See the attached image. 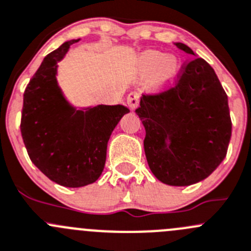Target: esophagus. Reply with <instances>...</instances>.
<instances>
[{
	"mask_svg": "<svg viewBox=\"0 0 251 251\" xmlns=\"http://www.w3.org/2000/svg\"><path fill=\"white\" fill-rule=\"evenodd\" d=\"M140 99H141V96L138 93H130L127 97L128 106H130L132 110L137 109L138 105H140Z\"/></svg>",
	"mask_w": 251,
	"mask_h": 251,
	"instance_id": "esophagus-1",
	"label": "esophagus"
}]
</instances>
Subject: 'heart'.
<instances>
[{"label": "heart", "instance_id": "b5f03b06", "mask_svg": "<svg viewBox=\"0 0 251 251\" xmlns=\"http://www.w3.org/2000/svg\"><path fill=\"white\" fill-rule=\"evenodd\" d=\"M143 72H154L157 70L158 78L164 83H170L176 78L180 71V62L175 56L167 55L157 50L145 51L138 58Z\"/></svg>", "mask_w": 251, "mask_h": 251}]
</instances>
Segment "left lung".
<instances>
[{
  "label": "left lung",
  "mask_w": 251,
  "mask_h": 251,
  "mask_svg": "<svg viewBox=\"0 0 251 251\" xmlns=\"http://www.w3.org/2000/svg\"><path fill=\"white\" fill-rule=\"evenodd\" d=\"M180 50L195 56L182 43ZM151 172L172 186H189L212 174L227 154L232 136L228 97L215 70L195 57L174 88L143 96L136 110Z\"/></svg>",
  "instance_id": "obj_1"
}]
</instances>
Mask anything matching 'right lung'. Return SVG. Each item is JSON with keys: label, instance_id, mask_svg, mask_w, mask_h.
Returning a JSON list of instances; mask_svg holds the SVG:
<instances>
[{"label": "right lung", "instance_id": "right-lung-1", "mask_svg": "<svg viewBox=\"0 0 251 251\" xmlns=\"http://www.w3.org/2000/svg\"><path fill=\"white\" fill-rule=\"evenodd\" d=\"M79 39L46 55L23 96L21 133L29 158L43 174L66 187L93 184L104 170L111 132L125 105L75 106L58 86V62Z\"/></svg>", "mask_w": 251, "mask_h": 251}]
</instances>
